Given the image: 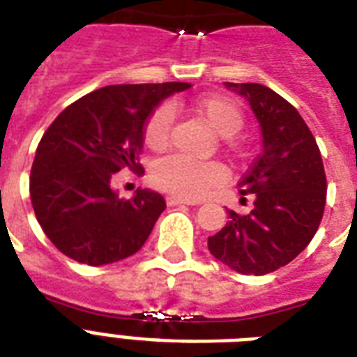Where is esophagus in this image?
Segmentation results:
<instances>
[{"label":"esophagus","mask_w":357,"mask_h":357,"mask_svg":"<svg viewBox=\"0 0 357 357\" xmlns=\"http://www.w3.org/2000/svg\"><path fill=\"white\" fill-rule=\"evenodd\" d=\"M169 206H175V204H197L195 201H190V199H182V197H176V195H169V197L165 199Z\"/></svg>","instance_id":"esophagus-1"}]
</instances>
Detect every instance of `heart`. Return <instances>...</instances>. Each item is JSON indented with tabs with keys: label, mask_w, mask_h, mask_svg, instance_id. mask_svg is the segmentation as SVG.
<instances>
[{
	"label": "heart",
	"mask_w": 357,
	"mask_h": 357,
	"mask_svg": "<svg viewBox=\"0 0 357 357\" xmlns=\"http://www.w3.org/2000/svg\"><path fill=\"white\" fill-rule=\"evenodd\" d=\"M197 109L206 123L223 137L234 135L244 124L242 109L233 98L223 95H208L195 102ZM173 109L171 106H160L145 124V141L149 147H164L169 139ZM223 169L218 164H193L178 156H167L156 162L151 171V181L160 190L175 193L186 199H197L218 186L223 181Z\"/></svg>",
	"instance_id": "heart-1"
}]
</instances>
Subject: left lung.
<instances>
[{
  "instance_id": "1",
  "label": "left lung",
  "mask_w": 357,
  "mask_h": 357,
  "mask_svg": "<svg viewBox=\"0 0 357 357\" xmlns=\"http://www.w3.org/2000/svg\"><path fill=\"white\" fill-rule=\"evenodd\" d=\"M250 102L262 134V153L238 186L253 195L250 214L227 210L229 222L208 236V251L244 275H264L302 253L320 225L326 204V175L311 130L266 85L225 84Z\"/></svg>"
}]
</instances>
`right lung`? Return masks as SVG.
<instances>
[{
	"label": "right lung",
	"mask_w": 357,
	"mask_h": 357,
	"mask_svg": "<svg viewBox=\"0 0 357 357\" xmlns=\"http://www.w3.org/2000/svg\"><path fill=\"white\" fill-rule=\"evenodd\" d=\"M190 84L107 85L63 109L38 143L29 193L44 234L74 261L102 266L134 255L165 210V199L137 188L119 199L113 173H141L145 123L160 102Z\"/></svg>",
	"instance_id": "add662e5"
}]
</instances>
